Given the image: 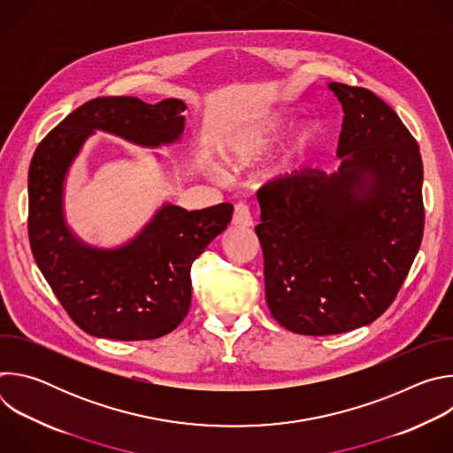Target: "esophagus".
I'll return each mask as SVG.
<instances>
[{
    "instance_id": "1",
    "label": "esophagus",
    "mask_w": 453,
    "mask_h": 453,
    "mask_svg": "<svg viewBox=\"0 0 453 453\" xmlns=\"http://www.w3.org/2000/svg\"><path fill=\"white\" fill-rule=\"evenodd\" d=\"M233 224L238 227H250L252 226V217L249 211V206L245 203H238L234 206V213H233Z\"/></svg>"
}]
</instances>
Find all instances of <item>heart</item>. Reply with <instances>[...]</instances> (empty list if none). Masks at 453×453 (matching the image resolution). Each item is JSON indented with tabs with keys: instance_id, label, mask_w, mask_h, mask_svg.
Returning a JSON list of instances; mask_svg holds the SVG:
<instances>
[{
	"instance_id": "b5f03b06",
	"label": "heart",
	"mask_w": 453,
	"mask_h": 453,
	"mask_svg": "<svg viewBox=\"0 0 453 453\" xmlns=\"http://www.w3.org/2000/svg\"><path fill=\"white\" fill-rule=\"evenodd\" d=\"M288 125V118L283 114H274L269 119L256 121L250 125L242 127L238 133H234L226 143V159L234 165H247L256 161L265 150H269L280 136L285 133ZM319 140V128L310 125L299 134L297 142L294 143L292 154L301 156Z\"/></svg>"
}]
</instances>
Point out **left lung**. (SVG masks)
<instances>
[{"mask_svg": "<svg viewBox=\"0 0 453 453\" xmlns=\"http://www.w3.org/2000/svg\"><path fill=\"white\" fill-rule=\"evenodd\" d=\"M328 88L344 109L339 172L294 170L256 193L269 310L311 337L371 325L389 308L425 229L423 163L409 128L372 91Z\"/></svg>", "mask_w": 453, "mask_h": 453, "instance_id": "8db88e82", "label": "left lung"}]
</instances>
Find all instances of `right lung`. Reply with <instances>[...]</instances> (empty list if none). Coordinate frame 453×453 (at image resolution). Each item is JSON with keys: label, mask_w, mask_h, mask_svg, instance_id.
<instances>
[{"label": "right lung", "mask_w": 453, "mask_h": 453, "mask_svg": "<svg viewBox=\"0 0 453 453\" xmlns=\"http://www.w3.org/2000/svg\"><path fill=\"white\" fill-rule=\"evenodd\" d=\"M186 105L102 96L64 118L39 143L28 170V238L35 264L75 325L114 341H150L175 330L191 304V264L229 224L233 204L199 211L165 206L116 250L77 242L62 220V182L93 128L145 147L179 140Z\"/></svg>", "instance_id": "1"}]
</instances>
